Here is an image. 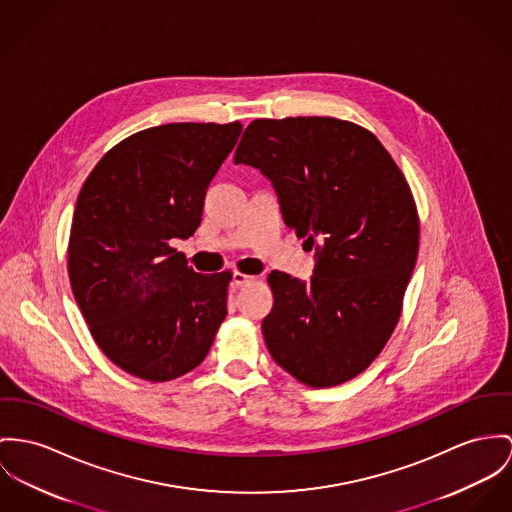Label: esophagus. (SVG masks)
<instances>
[{
  "label": "esophagus",
  "mask_w": 512,
  "mask_h": 512,
  "mask_svg": "<svg viewBox=\"0 0 512 512\" xmlns=\"http://www.w3.org/2000/svg\"><path fill=\"white\" fill-rule=\"evenodd\" d=\"M232 282H234L236 286H247V284L255 282V276L243 275V273H234V276H232Z\"/></svg>",
  "instance_id": "34e87169"
}]
</instances>
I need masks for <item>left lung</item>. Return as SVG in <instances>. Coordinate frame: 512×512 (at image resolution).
Masks as SVG:
<instances>
[{"mask_svg": "<svg viewBox=\"0 0 512 512\" xmlns=\"http://www.w3.org/2000/svg\"><path fill=\"white\" fill-rule=\"evenodd\" d=\"M234 161L273 183L284 224L315 249L310 280L269 275L267 349L302 384L339 386L370 366L399 321L419 251L411 189L372 132L339 118H257Z\"/></svg>", "mask_w": 512, "mask_h": 512, "instance_id": "1", "label": "left lung"}]
</instances>
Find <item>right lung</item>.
I'll use <instances>...</instances> for the list:
<instances>
[{"mask_svg":"<svg viewBox=\"0 0 512 512\" xmlns=\"http://www.w3.org/2000/svg\"><path fill=\"white\" fill-rule=\"evenodd\" d=\"M241 122H171L109 150L79 191L68 273L89 331L118 368L179 378L204 360L228 314L232 273H195L171 239L197 232L206 189Z\"/></svg>","mask_w":512,"mask_h":512,"instance_id":"1","label":"right lung"}]
</instances>
